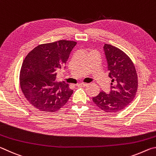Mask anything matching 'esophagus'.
<instances>
[{
    "label": "esophagus",
    "instance_id": "34e87169",
    "mask_svg": "<svg viewBox=\"0 0 156 156\" xmlns=\"http://www.w3.org/2000/svg\"><path fill=\"white\" fill-rule=\"evenodd\" d=\"M87 84H84V83H79L77 84V86L78 87H85L87 86Z\"/></svg>",
    "mask_w": 156,
    "mask_h": 156
}]
</instances>
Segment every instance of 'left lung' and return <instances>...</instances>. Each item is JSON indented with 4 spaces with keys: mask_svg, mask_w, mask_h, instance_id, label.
Instances as JSON below:
<instances>
[{
    "mask_svg": "<svg viewBox=\"0 0 156 156\" xmlns=\"http://www.w3.org/2000/svg\"><path fill=\"white\" fill-rule=\"evenodd\" d=\"M109 76L112 79L109 94L101 91L93 98L98 107L105 112H118L130 103L138 89V75L133 62L122 50L105 44Z\"/></svg>",
    "mask_w": 156,
    "mask_h": 156,
    "instance_id": "1",
    "label": "left lung"
}]
</instances>
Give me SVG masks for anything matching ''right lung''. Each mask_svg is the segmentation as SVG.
Returning a JSON list of instances; mask_svg holds the SVG:
<instances>
[{"label": "right lung", "instance_id": "right-lung-1", "mask_svg": "<svg viewBox=\"0 0 156 156\" xmlns=\"http://www.w3.org/2000/svg\"><path fill=\"white\" fill-rule=\"evenodd\" d=\"M76 42L61 40L39 44L29 53L20 72L21 90L29 102L41 112H55L73 94L65 83L56 81V72L65 68Z\"/></svg>", "mask_w": 156, "mask_h": 156}]
</instances>
